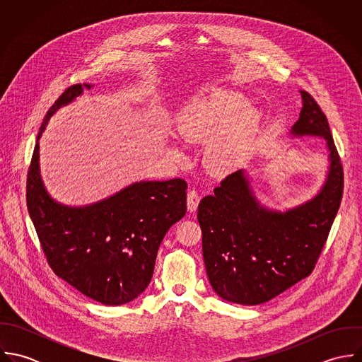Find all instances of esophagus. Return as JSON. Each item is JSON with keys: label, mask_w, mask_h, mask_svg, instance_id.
Segmentation results:
<instances>
[{"label": "esophagus", "mask_w": 362, "mask_h": 362, "mask_svg": "<svg viewBox=\"0 0 362 362\" xmlns=\"http://www.w3.org/2000/svg\"><path fill=\"white\" fill-rule=\"evenodd\" d=\"M199 201H201L199 194L195 189L189 191L188 195H187V206H188V210L189 211H195L197 207L199 205Z\"/></svg>", "instance_id": "esophagus-1"}]
</instances>
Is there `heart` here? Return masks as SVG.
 Here are the masks:
<instances>
[{
  "mask_svg": "<svg viewBox=\"0 0 362 362\" xmlns=\"http://www.w3.org/2000/svg\"><path fill=\"white\" fill-rule=\"evenodd\" d=\"M248 108L250 102L243 95L218 90L184 111L180 131L185 139H214L207 151V165L214 173L228 174L245 158L259 125L258 112Z\"/></svg>",
  "mask_w": 362,
  "mask_h": 362,
  "instance_id": "obj_1",
  "label": "heart"
}]
</instances>
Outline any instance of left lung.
Returning a JSON list of instances; mask_svg holds the SVG:
<instances>
[{
  "instance_id": "8db88e82",
  "label": "left lung",
  "mask_w": 362,
  "mask_h": 362,
  "mask_svg": "<svg viewBox=\"0 0 362 362\" xmlns=\"http://www.w3.org/2000/svg\"><path fill=\"white\" fill-rule=\"evenodd\" d=\"M294 135H319L330 151L322 192L303 206L277 213L259 206L243 170L227 175L198 206L202 251L213 290L226 301L258 305L308 277L340 207L344 173L329 122L308 92Z\"/></svg>"
}]
</instances>
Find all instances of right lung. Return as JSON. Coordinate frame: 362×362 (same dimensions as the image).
I'll return each instance as SVG.
<instances>
[{
	"instance_id": "obj_1",
	"label": "right lung",
	"mask_w": 362,
	"mask_h": 362,
	"mask_svg": "<svg viewBox=\"0 0 362 362\" xmlns=\"http://www.w3.org/2000/svg\"><path fill=\"white\" fill-rule=\"evenodd\" d=\"M90 85H72L49 108L50 117ZM187 182L142 181L86 207L62 206L43 188L36 144L26 180V205L52 272L104 305L136 298L151 283L156 257L168 228L187 211Z\"/></svg>"
}]
</instances>
